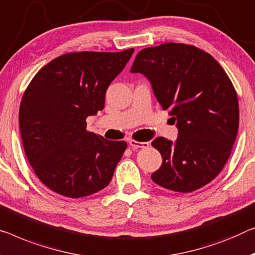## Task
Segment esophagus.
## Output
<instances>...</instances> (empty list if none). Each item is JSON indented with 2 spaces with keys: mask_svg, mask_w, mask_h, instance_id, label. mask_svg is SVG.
Listing matches in <instances>:
<instances>
[{
  "mask_svg": "<svg viewBox=\"0 0 255 255\" xmlns=\"http://www.w3.org/2000/svg\"><path fill=\"white\" fill-rule=\"evenodd\" d=\"M129 145H130L132 149H147L150 146L149 142H138L136 139H129Z\"/></svg>",
  "mask_w": 255,
  "mask_h": 255,
  "instance_id": "esophagus-1",
  "label": "esophagus"
}]
</instances>
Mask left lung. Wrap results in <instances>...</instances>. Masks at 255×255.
Listing matches in <instances>:
<instances>
[{"label":"left lung","mask_w":255,"mask_h":255,"mask_svg":"<svg viewBox=\"0 0 255 255\" xmlns=\"http://www.w3.org/2000/svg\"><path fill=\"white\" fill-rule=\"evenodd\" d=\"M131 72L150 80L178 128L175 143H151L162 157L152 181L182 193L210 183L229 159L239 126L237 93L226 71L203 49L168 42L140 50Z\"/></svg>","instance_id":"8db88e82"}]
</instances>
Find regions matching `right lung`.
I'll return each instance as SVG.
<instances>
[{
  "label": "right lung",
  "mask_w": 255,
  "mask_h": 255,
  "mask_svg": "<svg viewBox=\"0 0 255 255\" xmlns=\"http://www.w3.org/2000/svg\"><path fill=\"white\" fill-rule=\"evenodd\" d=\"M132 52L64 54L26 88L19 108L22 145L34 173L56 193L81 198L111 182L127 143L87 130L86 120L103 110L106 89Z\"/></svg>",
  "instance_id": "right-lung-1"
}]
</instances>
